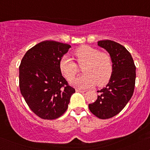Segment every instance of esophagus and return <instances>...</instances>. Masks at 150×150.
I'll list each match as a JSON object with an SVG mask.
<instances>
[{
    "instance_id": "esophagus-1",
    "label": "esophagus",
    "mask_w": 150,
    "mask_h": 150,
    "mask_svg": "<svg viewBox=\"0 0 150 150\" xmlns=\"http://www.w3.org/2000/svg\"><path fill=\"white\" fill-rule=\"evenodd\" d=\"M75 91H76V92H80V93L85 92V90H82V89H75Z\"/></svg>"
}]
</instances>
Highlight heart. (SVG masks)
I'll return each mask as SVG.
<instances>
[{
	"label": "heart",
	"instance_id": "b5f03b06",
	"mask_svg": "<svg viewBox=\"0 0 150 150\" xmlns=\"http://www.w3.org/2000/svg\"><path fill=\"white\" fill-rule=\"evenodd\" d=\"M75 56L77 63L82 66L85 73L72 82L74 86L80 89L92 87L96 84L99 87L108 83L113 73V63L111 56L106 53L88 46H83L75 50ZM61 73L67 80H72L77 72L76 63L67 55L59 61Z\"/></svg>",
	"mask_w": 150,
	"mask_h": 150
}]
</instances>
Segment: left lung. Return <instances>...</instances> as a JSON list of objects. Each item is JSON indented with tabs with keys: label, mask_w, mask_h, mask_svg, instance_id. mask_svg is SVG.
I'll return each instance as SVG.
<instances>
[{
	"label": "left lung",
	"mask_w": 150,
	"mask_h": 150,
	"mask_svg": "<svg viewBox=\"0 0 150 150\" xmlns=\"http://www.w3.org/2000/svg\"><path fill=\"white\" fill-rule=\"evenodd\" d=\"M110 54L113 63V73L109 82L97 91V99L89 104L94 116L101 119L112 118L119 113L131 99L135 89V65L131 54L123 46L111 40L98 42Z\"/></svg>",
	"instance_id": "left-lung-1"
}]
</instances>
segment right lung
Instances as JSON below:
<instances>
[{
  "instance_id": "1",
  "label": "right lung",
  "mask_w": 150,
  "mask_h": 150,
  "mask_svg": "<svg viewBox=\"0 0 150 150\" xmlns=\"http://www.w3.org/2000/svg\"><path fill=\"white\" fill-rule=\"evenodd\" d=\"M70 47L55 41H44L29 49L21 61L20 92L30 109L43 119L61 116L75 92L59 68L60 59Z\"/></svg>"
}]
</instances>
